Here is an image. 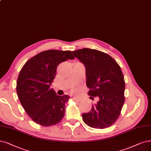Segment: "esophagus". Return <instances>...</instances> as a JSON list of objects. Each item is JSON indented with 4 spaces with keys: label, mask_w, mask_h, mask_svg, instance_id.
I'll return each instance as SVG.
<instances>
[{
    "label": "esophagus",
    "mask_w": 151,
    "mask_h": 151,
    "mask_svg": "<svg viewBox=\"0 0 151 151\" xmlns=\"http://www.w3.org/2000/svg\"><path fill=\"white\" fill-rule=\"evenodd\" d=\"M72 99L75 101H80V99L79 98H75V97H73Z\"/></svg>",
    "instance_id": "34e87169"
}]
</instances>
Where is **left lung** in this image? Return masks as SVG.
Segmentation results:
<instances>
[{
    "label": "left lung",
    "instance_id": "left-lung-1",
    "mask_svg": "<svg viewBox=\"0 0 151 151\" xmlns=\"http://www.w3.org/2000/svg\"><path fill=\"white\" fill-rule=\"evenodd\" d=\"M85 66L88 94L98 97L90 112L82 114L88 126L104 129L113 124L124 103L125 82L121 69L109 55L90 48L72 52Z\"/></svg>",
    "mask_w": 151,
    "mask_h": 151
}]
</instances>
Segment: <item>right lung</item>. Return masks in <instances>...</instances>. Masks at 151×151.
Instances as JSON below:
<instances>
[{
  "label": "right lung",
  "mask_w": 151,
  "mask_h": 151,
  "mask_svg": "<svg viewBox=\"0 0 151 151\" xmlns=\"http://www.w3.org/2000/svg\"><path fill=\"white\" fill-rule=\"evenodd\" d=\"M74 58L69 50H50L34 56L22 67L17 81V93L22 107L36 123L50 126L63 118L65 105L70 97L57 95L50 85L58 65Z\"/></svg>",
  "instance_id": "add662e5"
}]
</instances>
